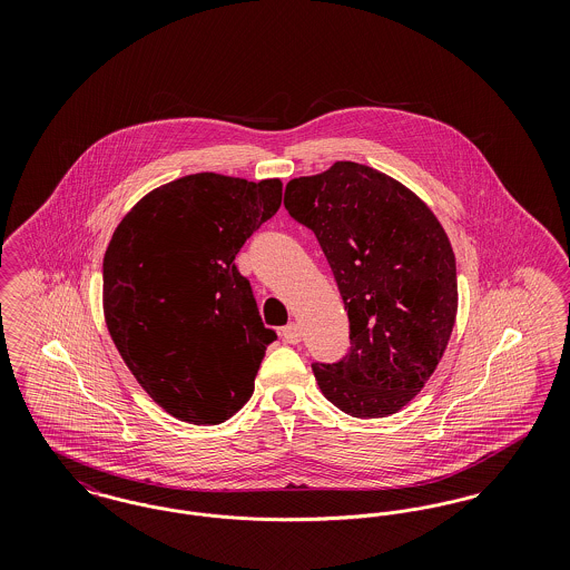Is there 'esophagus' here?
Here are the masks:
<instances>
[{
  "mask_svg": "<svg viewBox=\"0 0 570 570\" xmlns=\"http://www.w3.org/2000/svg\"><path fill=\"white\" fill-rule=\"evenodd\" d=\"M282 337L288 344H298L301 342V326L297 323H288V325L282 328Z\"/></svg>",
  "mask_w": 570,
  "mask_h": 570,
  "instance_id": "1",
  "label": "esophagus"
}]
</instances>
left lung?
Returning a JSON list of instances; mask_svg holds the SVG:
<instances>
[{"label":"left lung","instance_id":"1","mask_svg":"<svg viewBox=\"0 0 570 570\" xmlns=\"http://www.w3.org/2000/svg\"><path fill=\"white\" fill-rule=\"evenodd\" d=\"M284 207L316 235L348 312V354L312 363L323 395L358 419L402 410L455 325L458 267L444 228L416 194L356 163L288 181Z\"/></svg>","mask_w":570,"mask_h":570}]
</instances>
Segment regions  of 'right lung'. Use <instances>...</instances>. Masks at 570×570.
I'll list each match as a JSON object with an SVG mask.
<instances>
[{
  "label": "right lung",
  "instance_id": "right-lung-1",
  "mask_svg": "<svg viewBox=\"0 0 570 570\" xmlns=\"http://www.w3.org/2000/svg\"><path fill=\"white\" fill-rule=\"evenodd\" d=\"M279 205V179L198 173L149 191L112 233L102 265L110 337L181 421L224 423L254 393L277 335L235 256Z\"/></svg>",
  "mask_w": 570,
  "mask_h": 570
}]
</instances>
